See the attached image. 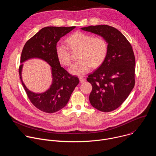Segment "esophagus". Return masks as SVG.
Segmentation results:
<instances>
[{"instance_id": "obj_1", "label": "esophagus", "mask_w": 156, "mask_h": 156, "mask_svg": "<svg viewBox=\"0 0 156 156\" xmlns=\"http://www.w3.org/2000/svg\"><path fill=\"white\" fill-rule=\"evenodd\" d=\"M80 81L81 83H83L84 81H86V79L83 77H80Z\"/></svg>"}]
</instances>
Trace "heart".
I'll return each mask as SVG.
<instances>
[{
    "instance_id": "b5f03b06",
    "label": "heart",
    "mask_w": 156,
    "mask_h": 156,
    "mask_svg": "<svg viewBox=\"0 0 156 156\" xmlns=\"http://www.w3.org/2000/svg\"><path fill=\"white\" fill-rule=\"evenodd\" d=\"M67 45L58 42L55 52L58 61L65 66H69L72 62L69 48L73 51H79L78 62L70 66V73L83 76L93 68H98L105 60L107 51V42L102 37H93L82 32H76L66 39Z\"/></svg>"
}]
</instances>
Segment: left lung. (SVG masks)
Returning a JSON list of instances; mask_svg holds the SVG:
<instances>
[{"instance_id":"left-lung-1","label":"left lung","mask_w":156,"mask_h":156,"mask_svg":"<svg viewBox=\"0 0 156 156\" xmlns=\"http://www.w3.org/2000/svg\"><path fill=\"white\" fill-rule=\"evenodd\" d=\"M81 30L102 37L108 44L102 65L88 75L92 84L90 101L104 112L119 107L128 97L135 84V58L130 43L117 29L108 25L89 26Z\"/></svg>"}]
</instances>
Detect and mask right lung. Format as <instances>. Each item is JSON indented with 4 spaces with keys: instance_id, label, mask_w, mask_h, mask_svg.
Returning a JSON list of instances; mask_svg holds the SVG:
<instances>
[{
    "instance_id": "add662e5",
    "label": "right lung",
    "mask_w": 156,
    "mask_h": 156,
    "mask_svg": "<svg viewBox=\"0 0 156 156\" xmlns=\"http://www.w3.org/2000/svg\"><path fill=\"white\" fill-rule=\"evenodd\" d=\"M75 27H47L42 28L25 44L21 55L19 68L20 78L31 103L38 109L46 113H54L63 108L68 103L72 93L80 80L70 75L60 66L55 47L60 39ZM31 58H39L51 66L53 81L45 92L36 94L29 90L22 80L23 63Z\"/></svg>"
}]
</instances>
